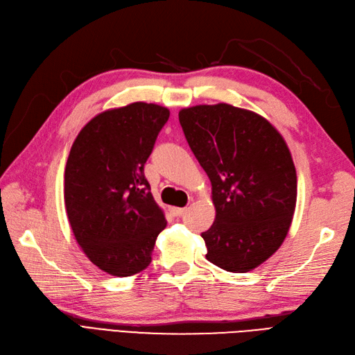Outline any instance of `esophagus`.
I'll return each mask as SVG.
<instances>
[{
  "label": "esophagus",
  "instance_id": "1",
  "mask_svg": "<svg viewBox=\"0 0 355 355\" xmlns=\"http://www.w3.org/2000/svg\"><path fill=\"white\" fill-rule=\"evenodd\" d=\"M186 211H187V208H171V214H173L174 216L184 215Z\"/></svg>",
  "mask_w": 355,
  "mask_h": 355
}]
</instances>
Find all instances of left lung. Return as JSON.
I'll return each mask as SVG.
<instances>
[{"instance_id": "8db88e82", "label": "left lung", "mask_w": 355, "mask_h": 355, "mask_svg": "<svg viewBox=\"0 0 355 355\" xmlns=\"http://www.w3.org/2000/svg\"><path fill=\"white\" fill-rule=\"evenodd\" d=\"M178 118L212 186L207 259L232 272L257 268L292 224L296 169L288 144L266 118L227 103L181 109Z\"/></svg>"}]
</instances>
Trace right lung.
Wrapping results in <instances>:
<instances>
[{
	"label": "right lung",
	"mask_w": 355,
	"mask_h": 355,
	"mask_svg": "<svg viewBox=\"0 0 355 355\" xmlns=\"http://www.w3.org/2000/svg\"><path fill=\"white\" fill-rule=\"evenodd\" d=\"M166 107L137 101L98 113L75 139L64 168V207L78 245L107 274L128 277L152 262L166 227L144 177Z\"/></svg>",
	"instance_id": "1"
}]
</instances>
